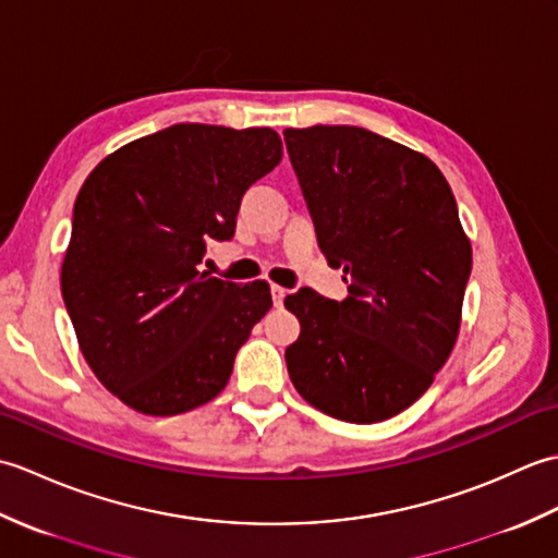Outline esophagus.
<instances>
[{
    "mask_svg": "<svg viewBox=\"0 0 558 558\" xmlns=\"http://www.w3.org/2000/svg\"><path fill=\"white\" fill-rule=\"evenodd\" d=\"M286 294H288L286 288H280V286H272L270 288V298H272V304H276V306L282 304V300H286Z\"/></svg>",
    "mask_w": 558,
    "mask_h": 558,
    "instance_id": "34e87169",
    "label": "esophagus"
}]
</instances>
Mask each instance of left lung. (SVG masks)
Returning a JSON list of instances; mask_svg holds the SVG:
<instances>
[{
	"label": "left lung",
	"instance_id": "1",
	"mask_svg": "<svg viewBox=\"0 0 558 558\" xmlns=\"http://www.w3.org/2000/svg\"><path fill=\"white\" fill-rule=\"evenodd\" d=\"M316 240L348 298L288 294L286 350L300 396L330 417L384 422L410 408L456 345L472 246L436 165L362 126L286 129Z\"/></svg>",
	"mask_w": 558,
	"mask_h": 558
}]
</instances>
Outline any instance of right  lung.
Instances as JSON below:
<instances>
[{
	"label": "right lung",
	"instance_id": "obj_1",
	"mask_svg": "<svg viewBox=\"0 0 558 558\" xmlns=\"http://www.w3.org/2000/svg\"><path fill=\"white\" fill-rule=\"evenodd\" d=\"M280 158L272 129L174 124L114 150L83 182L62 298L83 357L124 405L170 417L228 386L270 290L198 264L208 240H232L244 192Z\"/></svg>",
	"mask_w": 558,
	"mask_h": 558
}]
</instances>
